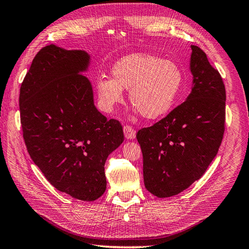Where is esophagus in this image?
<instances>
[{"instance_id": "esophagus-1", "label": "esophagus", "mask_w": 249, "mask_h": 249, "mask_svg": "<svg viewBox=\"0 0 249 249\" xmlns=\"http://www.w3.org/2000/svg\"><path fill=\"white\" fill-rule=\"evenodd\" d=\"M123 130H124V134H125V138L126 139L132 140V139L136 138V130H134L131 126L125 125Z\"/></svg>"}]
</instances>
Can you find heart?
Returning a JSON list of instances; mask_svg holds the SVG:
<instances>
[{"label":"heart","instance_id":"1","mask_svg":"<svg viewBox=\"0 0 249 249\" xmlns=\"http://www.w3.org/2000/svg\"><path fill=\"white\" fill-rule=\"evenodd\" d=\"M183 80V72L175 61L150 54H132L111 68V78L97 79L101 107L110 111L122 103L123 89H129V101L146 119H156L172 109Z\"/></svg>","mask_w":249,"mask_h":249}]
</instances>
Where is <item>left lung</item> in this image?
Wrapping results in <instances>:
<instances>
[{"label":"left lung","instance_id":"left-lung-1","mask_svg":"<svg viewBox=\"0 0 249 249\" xmlns=\"http://www.w3.org/2000/svg\"><path fill=\"white\" fill-rule=\"evenodd\" d=\"M193 88L187 100L137 139L143 153L146 189L156 197L179 194L204 174L225 129V87L207 54L191 46Z\"/></svg>","mask_w":249,"mask_h":249}]
</instances>
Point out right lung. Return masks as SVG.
Listing matches in <instances>:
<instances>
[{
  "label": "right lung",
  "instance_id": "obj_1",
  "mask_svg": "<svg viewBox=\"0 0 249 249\" xmlns=\"http://www.w3.org/2000/svg\"><path fill=\"white\" fill-rule=\"evenodd\" d=\"M89 56L54 45L35 55L19 89L20 124L27 150L54 188L94 201L106 189L104 165L124 141L118 120L94 104L87 71Z\"/></svg>",
  "mask_w": 249,
  "mask_h": 249
}]
</instances>
